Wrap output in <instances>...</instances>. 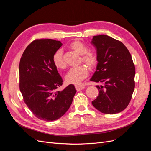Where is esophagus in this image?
<instances>
[{
	"instance_id": "34e87169",
	"label": "esophagus",
	"mask_w": 151,
	"mask_h": 151,
	"mask_svg": "<svg viewBox=\"0 0 151 151\" xmlns=\"http://www.w3.org/2000/svg\"><path fill=\"white\" fill-rule=\"evenodd\" d=\"M75 87H76V89L77 91H79L83 90L85 88L84 86H78V85H76Z\"/></svg>"
}]
</instances>
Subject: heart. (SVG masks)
Here are the masks:
<instances>
[{
  "label": "heart",
  "instance_id": "obj_1",
  "mask_svg": "<svg viewBox=\"0 0 151 151\" xmlns=\"http://www.w3.org/2000/svg\"><path fill=\"white\" fill-rule=\"evenodd\" d=\"M68 48L78 53L81 57V61L89 67L93 68L98 63V58L96 54L88 51V48L81 41L76 40L68 45ZM54 65L59 69L65 67V63L63 60L62 50L59 49L54 53L53 56ZM89 74L88 68L84 65L72 67L65 76V81L68 84H78L86 79Z\"/></svg>",
  "mask_w": 151,
  "mask_h": 151
}]
</instances>
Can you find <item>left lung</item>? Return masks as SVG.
<instances>
[{
  "label": "left lung",
  "mask_w": 151,
  "mask_h": 151,
  "mask_svg": "<svg viewBox=\"0 0 151 151\" xmlns=\"http://www.w3.org/2000/svg\"><path fill=\"white\" fill-rule=\"evenodd\" d=\"M91 44L96 49V70L90 81L96 86L98 97L92 104L105 114L120 113L129 105L135 88V68L129 50L121 42L106 35L94 36Z\"/></svg>",
  "instance_id": "1"
}]
</instances>
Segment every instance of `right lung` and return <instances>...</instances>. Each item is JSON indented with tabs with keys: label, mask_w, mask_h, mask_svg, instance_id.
<instances>
[{
	"label": "right lung",
	"mask_w": 151,
	"mask_h": 151,
	"mask_svg": "<svg viewBox=\"0 0 151 151\" xmlns=\"http://www.w3.org/2000/svg\"><path fill=\"white\" fill-rule=\"evenodd\" d=\"M62 45L55 40H35L26 47L19 62V89L24 101L36 118L47 122L64 115L76 93L73 84L56 91L63 80L52 59Z\"/></svg>",
	"instance_id": "add662e5"
}]
</instances>
